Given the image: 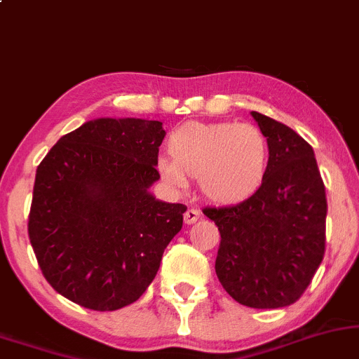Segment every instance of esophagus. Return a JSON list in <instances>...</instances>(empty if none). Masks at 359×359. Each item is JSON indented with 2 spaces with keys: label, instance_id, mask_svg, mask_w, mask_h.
<instances>
[{
  "label": "esophagus",
  "instance_id": "34e87169",
  "mask_svg": "<svg viewBox=\"0 0 359 359\" xmlns=\"http://www.w3.org/2000/svg\"><path fill=\"white\" fill-rule=\"evenodd\" d=\"M201 217V212L197 209H187V212L184 214V221L185 224H194L197 222V219Z\"/></svg>",
  "mask_w": 359,
  "mask_h": 359
}]
</instances>
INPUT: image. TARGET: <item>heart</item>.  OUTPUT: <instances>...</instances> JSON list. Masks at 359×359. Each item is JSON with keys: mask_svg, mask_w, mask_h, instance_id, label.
<instances>
[{"mask_svg": "<svg viewBox=\"0 0 359 359\" xmlns=\"http://www.w3.org/2000/svg\"><path fill=\"white\" fill-rule=\"evenodd\" d=\"M168 154L157 162L162 179L184 189L197 177L202 194L217 204L252 196L269 165L267 138L249 123L187 122L170 133Z\"/></svg>", "mask_w": 359, "mask_h": 359, "instance_id": "heart-1", "label": "heart"}]
</instances>
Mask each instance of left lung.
Segmentation results:
<instances>
[{"label": "left lung", "instance_id": "left-lung-1", "mask_svg": "<svg viewBox=\"0 0 359 359\" xmlns=\"http://www.w3.org/2000/svg\"><path fill=\"white\" fill-rule=\"evenodd\" d=\"M269 144L264 182L236 205L202 209L221 232L215 274L237 303L276 309L296 303L326 249L327 202L313 147L250 111Z\"/></svg>", "mask_w": 359, "mask_h": 359}]
</instances>
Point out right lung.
<instances>
[{
  "label": "right lung",
  "mask_w": 359,
  "mask_h": 359,
  "mask_svg": "<svg viewBox=\"0 0 359 359\" xmlns=\"http://www.w3.org/2000/svg\"><path fill=\"white\" fill-rule=\"evenodd\" d=\"M162 122L97 118L60 138L36 168L28 236L56 292L93 311L128 306L152 283L182 229L184 204L149 187Z\"/></svg>",
  "instance_id": "right-lung-1"
}]
</instances>
